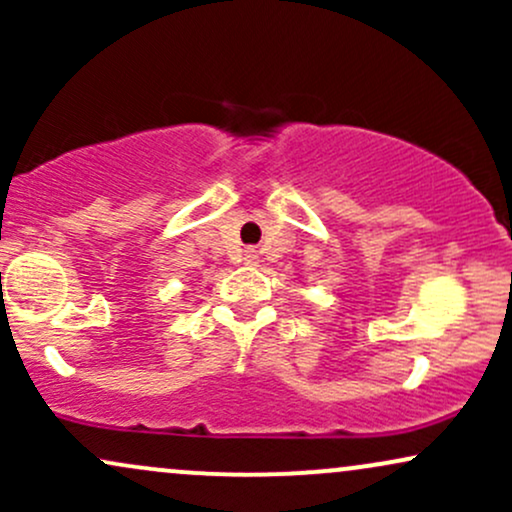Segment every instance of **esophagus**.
<instances>
[{"label": "esophagus", "instance_id": "obj_1", "mask_svg": "<svg viewBox=\"0 0 512 512\" xmlns=\"http://www.w3.org/2000/svg\"><path fill=\"white\" fill-rule=\"evenodd\" d=\"M243 262H245V264H257V250L245 248V250H243Z\"/></svg>", "mask_w": 512, "mask_h": 512}]
</instances>
